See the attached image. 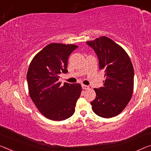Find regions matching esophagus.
I'll use <instances>...</instances> for the list:
<instances>
[{"label": "esophagus", "mask_w": 151, "mask_h": 151, "mask_svg": "<svg viewBox=\"0 0 151 151\" xmlns=\"http://www.w3.org/2000/svg\"><path fill=\"white\" fill-rule=\"evenodd\" d=\"M82 89H83V90H87V89L89 88V86H88L82 84Z\"/></svg>", "instance_id": "obj_1"}]
</instances>
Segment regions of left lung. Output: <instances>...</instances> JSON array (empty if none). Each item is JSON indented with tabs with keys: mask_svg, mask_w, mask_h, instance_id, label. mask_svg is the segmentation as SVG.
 <instances>
[{
	"mask_svg": "<svg viewBox=\"0 0 151 151\" xmlns=\"http://www.w3.org/2000/svg\"><path fill=\"white\" fill-rule=\"evenodd\" d=\"M86 44L96 52L99 69L105 71L106 78L103 87L94 88L92 110L101 117H115L126 108L133 93L134 71L131 60L122 46L106 36Z\"/></svg>",
	"mask_w": 151,
	"mask_h": 151,
	"instance_id": "8db88e82",
	"label": "left lung"
}]
</instances>
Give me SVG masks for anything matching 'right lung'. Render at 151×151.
Masks as SVG:
<instances>
[{
    "mask_svg": "<svg viewBox=\"0 0 151 151\" xmlns=\"http://www.w3.org/2000/svg\"><path fill=\"white\" fill-rule=\"evenodd\" d=\"M78 47L51 43L40 50L30 63L27 73L29 94L45 117L62 121L72 116L82 92L80 83L59 82V75L68 72V58Z\"/></svg>",
    "mask_w": 151,
    "mask_h": 151,
    "instance_id": "right-lung-1",
    "label": "right lung"
}]
</instances>
